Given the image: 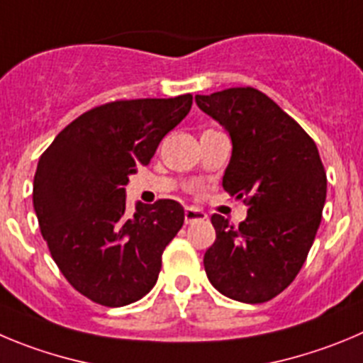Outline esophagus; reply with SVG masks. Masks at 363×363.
<instances>
[{
    "label": "esophagus",
    "mask_w": 363,
    "mask_h": 363,
    "mask_svg": "<svg viewBox=\"0 0 363 363\" xmlns=\"http://www.w3.org/2000/svg\"><path fill=\"white\" fill-rule=\"evenodd\" d=\"M207 219V214L203 211H199V208L194 207H187L185 208V223H194V221H205Z\"/></svg>",
    "instance_id": "1"
}]
</instances>
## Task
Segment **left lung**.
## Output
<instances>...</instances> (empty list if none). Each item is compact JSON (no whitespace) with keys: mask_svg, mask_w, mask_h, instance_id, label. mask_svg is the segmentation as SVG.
Returning a JSON list of instances; mask_svg holds the SVG:
<instances>
[{"mask_svg":"<svg viewBox=\"0 0 363 363\" xmlns=\"http://www.w3.org/2000/svg\"><path fill=\"white\" fill-rule=\"evenodd\" d=\"M196 102L230 133L223 189L248 205L239 227L219 214L211 218L216 241L203 257L207 277L234 301H272L297 277L320 225L328 179L318 149L250 86L196 95Z\"/></svg>","mask_w":363,"mask_h":363,"instance_id":"left-lung-1","label":"left lung"}]
</instances>
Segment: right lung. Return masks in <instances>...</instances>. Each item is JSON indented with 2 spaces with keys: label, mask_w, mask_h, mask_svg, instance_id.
Listing matches in <instances>:
<instances>
[{
  "label": "right lung",
  "mask_w": 363,
  "mask_h": 363,
  "mask_svg": "<svg viewBox=\"0 0 363 363\" xmlns=\"http://www.w3.org/2000/svg\"><path fill=\"white\" fill-rule=\"evenodd\" d=\"M192 95L97 106L66 125L39 158L34 208L53 261L89 301L121 308L156 284L162 254L184 225L174 199L125 212L129 174L191 111Z\"/></svg>",
  "instance_id": "1"
}]
</instances>
